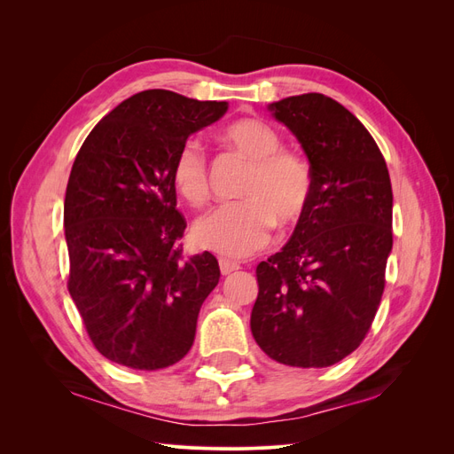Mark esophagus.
<instances>
[{"instance_id":"esophagus-1","label":"esophagus","mask_w":454,"mask_h":454,"mask_svg":"<svg viewBox=\"0 0 454 454\" xmlns=\"http://www.w3.org/2000/svg\"><path fill=\"white\" fill-rule=\"evenodd\" d=\"M219 270H222L223 277H227V274L239 270V265L232 263V261H229V259H219Z\"/></svg>"}]
</instances>
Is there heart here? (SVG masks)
I'll return each instance as SVG.
<instances>
[{"label":"heart","instance_id":"obj_1","mask_svg":"<svg viewBox=\"0 0 454 454\" xmlns=\"http://www.w3.org/2000/svg\"><path fill=\"white\" fill-rule=\"evenodd\" d=\"M223 142L252 160L240 189L242 200L223 202L202 214L193 239L210 252L246 257L269 242L270 227L295 223L307 210L312 191L309 162L282 149L278 132L259 119H242L223 130ZM172 184L187 202L208 197V162L197 140H185L172 162Z\"/></svg>","mask_w":454,"mask_h":454}]
</instances>
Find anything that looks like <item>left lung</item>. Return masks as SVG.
Wrapping results in <instances>:
<instances>
[{
  "label": "left lung",
  "mask_w": 454,
  "mask_h": 454,
  "mask_svg": "<svg viewBox=\"0 0 454 454\" xmlns=\"http://www.w3.org/2000/svg\"><path fill=\"white\" fill-rule=\"evenodd\" d=\"M267 109L303 147L312 191L292 239L255 269L252 335L278 364L327 367L360 347L380 303L390 176L367 129L329 96H290Z\"/></svg>",
  "instance_id": "obj_1"
}]
</instances>
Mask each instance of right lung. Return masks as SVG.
Segmentation results:
<instances>
[{
  "label": "right lung",
  "instance_id": "add662e5",
  "mask_svg": "<svg viewBox=\"0 0 454 454\" xmlns=\"http://www.w3.org/2000/svg\"><path fill=\"white\" fill-rule=\"evenodd\" d=\"M227 107L144 90L109 112L75 157L64 199L67 290L94 347L119 365L155 371L193 347L219 265L210 252L182 255L172 162Z\"/></svg>",
  "mask_w": 454,
  "mask_h": 454
}]
</instances>
